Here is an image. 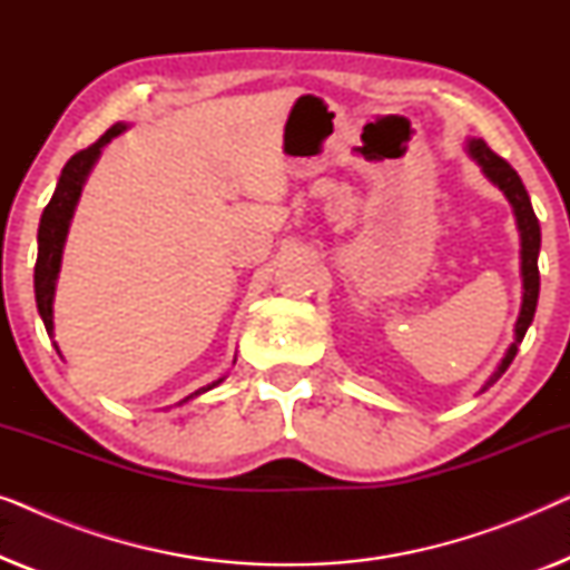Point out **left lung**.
Instances as JSON below:
<instances>
[{"instance_id":"obj_1","label":"left lung","mask_w":570,"mask_h":570,"mask_svg":"<svg viewBox=\"0 0 570 570\" xmlns=\"http://www.w3.org/2000/svg\"><path fill=\"white\" fill-rule=\"evenodd\" d=\"M466 153H470L472 160L482 168V174L505 194V199H509V205L513 207V215H517V228L521 238V283H524V295H521V311L517 318V330H513L517 337H513L511 347L505 350V357L501 365H498V371L488 379V384L482 386V392H485L488 386H493L495 381L503 376L513 357H517L521 340H524L529 324H532L534 318L537 298H540V269H537V256H540L542 236L540 220H537L532 202H529V194L524 189V184H521L517 170H513L503 158H498V155L485 145V139H466Z\"/></svg>"}]
</instances>
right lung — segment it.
<instances>
[{"instance_id":"1","label":"right lung","mask_w":570,"mask_h":570,"mask_svg":"<svg viewBox=\"0 0 570 570\" xmlns=\"http://www.w3.org/2000/svg\"><path fill=\"white\" fill-rule=\"evenodd\" d=\"M124 129H127V124H114V127L108 129L106 135L98 139V142H92L90 147H85V150L75 153L72 158L67 160V166L61 168L57 189H53V197L49 205H46L43 215H41V225H38V259H36L33 287H36L38 314H41V318H43V326H46V332H49V337L53 334V291H57L61 252H65L69 220H72L77 199H80V191H82V184H85V178H88L90 168L96 166L100 150H104V147L111 142L114 137H119ZM53 347H57V342H53ZM220 381L223 379H217V381H213V384L197 389V392L189 394L178 404H184V402L194 400V396L209 392V389L220 384Z\"/></svg>"}]
</instances>
